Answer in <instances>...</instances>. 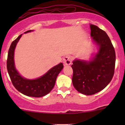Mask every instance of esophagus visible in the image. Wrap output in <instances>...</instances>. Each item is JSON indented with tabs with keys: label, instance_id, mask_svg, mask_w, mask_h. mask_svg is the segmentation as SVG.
I'll return each mask as SVG.
<instances>
[{
	"label": "esophagus",
	"instance_id": "34e87169",
	"mask_svg": "<svg viewBox=\"0 0 125 125\" xmlns=\"http://www.w3.org/2000/svg\"><path fill=\"white\" fill-rule=\"evenodd\" d=\"M63 62L65 65H70L71 63L72 59L70 56H65L63 59Z\"/></svg>",
	"mask_w": 125,
	"mask_h": 125
}]
</instances>
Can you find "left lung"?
<instances>
[{"mask_svg": "<svg viewBox=\"0 0 125 125\" xmlns=\"http://www.w3.org/2000/svg\"><path fill=\"white\" fill-rule=\"evenodd\" d=\"M90 28L91 36L99 46V51L91 61L75 60L71 66L73 86L88 95L99 93L109 83L115 63V50L105 31L94 25Z\"/></svg>", "mask_w": 125, "mask_h": 125, "instance_id": "8db88e82", "label": "left lung"}]
</instances>
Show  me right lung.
Instances as JSON below:
<instances>
[{
    "label": "right lung",
    "instance_id": "obj_1",
    "mask_svg": "<svg viewBox=\"0 0 125 125\" xmlns=\"http://www.w3.org/2000/svg\"><path fill=\"white\" fill-rule=\"evenodd\" d=\"M31 30L25 33L31 32ZM22 34L14 40L10 46L7 57V66L12 85L17 91L25 95L34 97H40L48 94L55 85L57 77L63 68L62 63L54 66L43 76L34 80H29L22 77L15 68L14 53L17 42Z\"/></svg>",
    "mask_w": 125,
    "mask_h": 125
}]
</instances>
